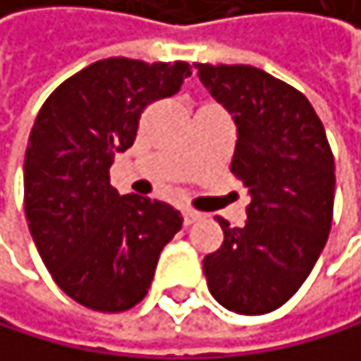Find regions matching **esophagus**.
<instances>
[{
    "instance_id": "esophagus-1",
    "label": "esophagus",
    "mask_w": 361,
    "mask_h": 361,
    "mask_svg": "<svg viewBox=\"0 0 361 361\" xmlns=\"http://www.w3.org/2000/svg\"><path fill=\"white\" fill-rule=\"evenodd\" d=\"M182 216H184V226H190V224H195L202 214L195 212V210H190V208H186V210H182Z\"/></svg>"
}]
</instances>
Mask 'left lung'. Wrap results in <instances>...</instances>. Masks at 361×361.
I'll return each instance as SVG.
<instances>
[{
    "label": "left lung",
    "instance_id": "1",
    "mask_svg": "<svg viewBox=\"0 0 361 361\" xmlns=\"http://www.w3.org/2000/svg\"><path fill=\"white\" fill-rule=\"evenodd\" d=\"M210 96L232 116L230 171L247 186V219L224 230L204 259L212 298L243 316L285 305L314 269L334 219L336 164L311 102L252 65L195 63Z\"/></svg>",
    "mask_w": 361,
    "mask_h": 361
}]
</instances>
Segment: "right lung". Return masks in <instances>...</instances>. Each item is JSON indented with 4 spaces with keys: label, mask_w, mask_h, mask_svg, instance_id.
<instances>
[{
    "label": "right lung",
    "mask_w": 361,
    "mask_h": 361,
    "mask_svg": "<svg viewBox=\"0 0 361 361\" xmlns=\"http://www.w3.org/2000/svg\"><path fill=\"white\" fill-rule=\"evenodd\" d=\"M188 63L105 59L50 94L27 137L25 219L54 283L82 307L127 311L147 296L159 252L182 228L173 206L109 184L147 105L179 92Z\"/></svg>",
    "instance_id": "right-lung-1"
}]
</instances>
